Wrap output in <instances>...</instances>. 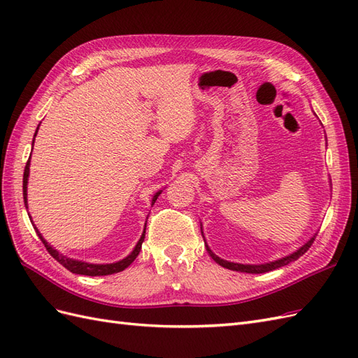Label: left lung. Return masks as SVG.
<instances>
[{
	"mask_svg": "<svg viewBox=\"0 0 358 358\" xmlns=\"http://www.w3.org/2000/svg\"><path fill=\"white\" fill-rule=\"evenodd\" d=\"M201 234H203V233H201ZM203 239H204V236H203ZM313 241H315V236L310 237V241H308L301 248H299L296 252H292V254H289V255H287V257H284V258H279V259H276V262L266 263V264H239V263L225 262V259L220 258L218 255H215V254L210 251V248H209L208 245H206V242H204V245H206V249H208L209 255L215 259L216 263H218V264L222 266V267H225V268L236 270V272H243V273H266V272H270V270H275V268H279V267H282V266H287V264H289L291 262H296L297 258H300V257H301L303 254H305V252L308 251V249L312 246Z\"/></svg>",
	"mask_w": 358,
	"mask_h": 358,
	"instance_id": "obj_1",
	"label": "left lung"
}]
</instances>
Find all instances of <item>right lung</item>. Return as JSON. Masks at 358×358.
Here are the masks:
<instances>
[{
  "label": "right lung",
  "mask_w": 358,
  "mask_h": 358,
  "mask_svg": "<svg viewBox=\"0 0 358 358\" xmlns=\"http://www.w3.org/2000/svg\"><path fill=\"white\" fill-rule=\"evenodd\" d=\"M40 127V125H38ZM38 127H37V131H38ZM37 131L34 134V137L37 136ZM32 145H34V142H32ZM28 176H29V159L27 161V166H25V170H24V201H25V208L28 209V203H27V185H28ZM161 194V191H158L154 199H152V204L155 203V200L158 199V196ZM31 220V216H29ZM32 222V221H31ZM34 225V224H32ZM146 227V225H145ZM36 229V233L37 236L40 237V241L43 242V245L46 246L48 252L57 259V262L59 264H62L64 267H66L67 270H70L71 273H76V275H85V276H106V275H113V273H117V272H122V270H125L129 264H131L134 259L137 258L140 249H142V243L145 241V230H143V234L142 237H140V241L137 242L136 248L133 249V252L129 254L128 257H125L124 259H121V262L117 263H112V264H90V263H85V262H79V259H73V258H69L66 255H62L61 252H58L57 249H53L45 239H43V236L40 234V231L37 230V227H34Z\"/></svg>",
  "instance_id": "obj_1"
}]
</instances>
